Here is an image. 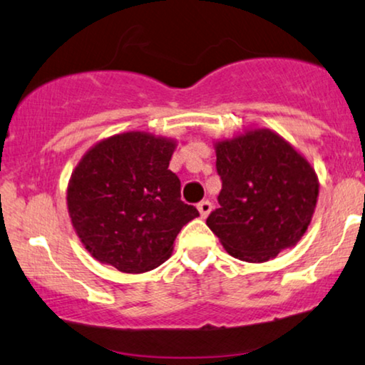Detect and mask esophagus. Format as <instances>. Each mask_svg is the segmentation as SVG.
Listing matches in <instances>:
<instances>
[{
  "label": "esophagus",
  "instance_id": "esophagus-1",
  "mask_svg": "<svg viewBox=\"0 0 365 365\" xmlns=\"http://www.w3.org/2000/svg\"><path fill=\"white\" fill-rule=\"evenodd\" d=\"M197 208H198V212H200V217L202 218H207L208 213L212 212V203L208 202V200H203V202L198 203Z\"/></svg>",
  "mask_w": 365,
  "mask_h": 365
}]
</instances>
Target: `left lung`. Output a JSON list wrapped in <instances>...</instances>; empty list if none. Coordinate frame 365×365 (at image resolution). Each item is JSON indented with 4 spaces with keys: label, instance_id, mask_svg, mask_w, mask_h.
<instances>
[{
    "label": "left lung",
    "instance_id": "obj_1",
    "mask_svg": "<svg viewBox=\"0 0 365 365\" xmlns=\"http://www.w3.org/2000/svg\"><path fill=\"white\" fill-rule=\"evenodd\" d=\"M222 178L207 218L228 254L262 264L297 245L312 222L317 173L292 143L269 128H247L213 143Z\"/></svg>",
    "mask_w": 365,
    "mask_h": 365
}]
</instances>
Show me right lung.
I'll use <instances>...</instances> for the list:
<instances>
[{"label": "right lung", "instance_id": "1", "mask_svg": "<svg viewBox=\"0 0 365 365\" xmlns=\"http://www.w3.org/2000/svg\"><path fill=\"white\" fill-rule=\"evenodd\" d=\"M177 140L125 132L81 157L66 188L71 225L90 255L125 274L157 269L172 255L183 225L198 217L180 200L168 165Z\"/></svg>", "mask_w": 365, "mask_h": 365}]
</instances>
